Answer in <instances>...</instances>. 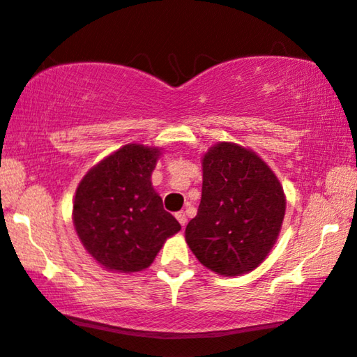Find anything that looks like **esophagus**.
I'll return each instance as SVG.
<instances>
[{
	"instance_id": "obj_1",
	"label": "esophagus",
	"mask_w": 357,
	"mask_h": 357,
	"mask_svg": "<svg viewBox=\"0 0 357 357\" xmlns=\"http://www.w3.org/2000/svg\"><path fill=\"white\" fill-rule=\"evenodd\" d=\"M175 217H177V220L180 222V225H182V227L187 225V215H185L183 211H180V213L175 214Z\"/></svg>"
}]
</instances>
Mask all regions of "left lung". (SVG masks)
Listing matches in <instances>:
<instances>
[{
  "label": "left lung",
  "instance_id": "obj_1",
  "mask_svg": "<svg viewBox=\"0 0 357 357\" xmlns=\"http://www.w3.org/2000/svg\"><path fill=\"white\" fill-rule=\"evenodd\" d=\"M285 215V195L267 164L250 149L219 143L203 158L198 214L185 238L201 264L240 275L264 261Z\"/></svg>",
  "mask_w": 357,
  "mask_h": 357
}]
</instances>
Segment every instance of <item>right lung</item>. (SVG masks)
I'll return each mask as SVG.
<instances>
[{"label": "right lung", "instance_id": "right-lung-1", "mask_svg": "<svg viewBox=\"0 0 357 357\" xmlns=\"http://www.w3.org/2000/svg\"><path fill=\"white\" fill-rule=\"evenodd\" d=\"M159 149L126 144L93 167L74 199V224L85 250L109 271L146 268L180 224L151 187Z\"/></svg>", "mask_w": 357, "mask_h": 357}]
</instances>
